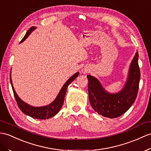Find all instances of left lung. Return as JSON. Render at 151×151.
<instances>
[{
    "instance_id": "8db88e82",
    "label": "left lung",
    "mask_w": 151,
    "mask_h": 151,
    "mask_svg": "<svg viewBox=\"0 0 151 151\" xmlns=\"http://www.w3.org/2000/svg\"><path fill=\"white\" fill-rule=\"evenodd\" d=\"M87 78L88 96L90 104L95 111L109 119L121 116L131 107L137 96L140 79L138 51L130 64L125 85L118 93L108 92L93 76L88 75Z\"/></svg>"
}]
</instances>
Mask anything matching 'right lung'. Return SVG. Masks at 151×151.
I'll return each mask as SVG.
<instances>
[{
	"instance_id": "right-lung-1",
	"label": "right lung",
	"mask_w": 151,
	"mask_h": 151,
	"mask_svg": "<svg viewBox=\"0 0 151 151\" xmlns=\"http://www.w3.org/2000/svg\"><path fill=\"white\" fill-rule=\"evenodd\" d=\"M36 29V27H31L30 29H29L28 31L26 32V34H25V35L24 36L23 39L21 40L20 43L23 42L24 40L28 37L29 35H30L31 33ZM79 72H76L75 74H73L72 77H70V78L67 80V81L64 84L63 87L61 88V89L60 90V92H59L58 95H57L56 98L49 105L42 106V107H35V106H32L31 105H29L27 104L26 102L23 101L18 96V95L16 93L15 90H14L13 85L11 73H10V82H11V84H12L13 93L14 95V97H15L16 101L17 102V104L21 111H22L24 114H25V115H27L29 116H31L34 119L45 120V119H49L51 118V117L55 116L59 111H60L62 106L63 104L66 92H67V88L68 85L77 78V77L79 76Z\"/></svg>"
}]
</instances>
